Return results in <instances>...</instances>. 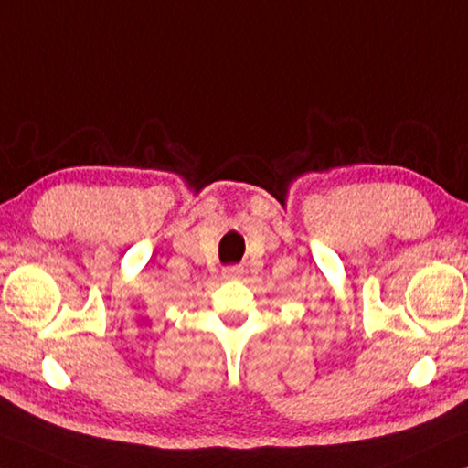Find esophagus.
Returning <instances> with one entry per match:
<instances>
[{
    "instance_id": "esophagus-1",
    "label": "esophagus",
    "mask_w": 468,
    "mask_h": 468,
    "mask_svg": "<svg viewBox=\"0 0 468 468\" xmlns=\"http://www.w3.org/2000/svg\"><path fill=\"white\" fill-rule=\"evenodd\" d=\"M243 274H245V271H243V266H239V264L227 266V268H223V272H220V276H223L225 281H237V279H241Z\"/></svg>"
}]
</instances>
